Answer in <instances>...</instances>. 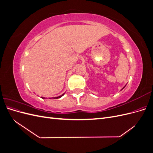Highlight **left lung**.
I'll use <instances>...</instances> for the list:
<instances>
[{"label": "left lung", "mask_w": 153, "mask_h": 153, "mask_svg": "<svg viewBox=\"0 0 153 153\" xmlns=\"http://www.w3.org/2000/svg\"><path fill=\"white\" fill-rule=\"evenodd\" d=\"M126 85H125V86H124V87H123V89H121V90H123V89H124V87H126Z\"/></svg>", "instance_id": "obj_1"}]
</instances>
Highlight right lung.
<instances>
[{
	"instance_id": "right-lung-1",
	"label": "right lung",
	"mask_w": 153,
	"mask_h": 153,
	"mask_svg": "<svg viewBox=\"0 0 153 153\" xmlns=\"http://www.w3.org/2000/svg\"><path fill=\"white\" fill-rule=\"evenodd\" d=\"M64 94L65 93H64V94H62V95H61V96H57V97H53V98H53V99H57V98H61V97L62 96H64ZM41 98H43V99H45V98H44V97H41ZM50 99H51V98H50Z\"/></svg>"
}]
</instances>
